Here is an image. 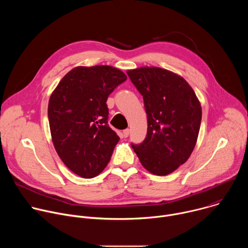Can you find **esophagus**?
Listing matches in <instances>:
<instances>
[{"label": "esophagus", "mask_w": 248, "mask_h": 248, "mask_svg": "<svg viewBox=\"0 0 248 248\" xmlns=\"http://www.w3.org/2000/svg\"><path fill=\"white\" fill-rule=\"evenodd\" d=\"M123 135H124V138H126V137L129 135V129H128V128L124 129V130L123 131Z\"/></svg>", "instance_id": "34e87169"}]
</instances>
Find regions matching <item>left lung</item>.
<instances>
[{
	"mask_svg": "<svg viewBox=\"0 0 248 248\" xmlns=\"http://www.w3.org/2000/svg\"><path fill=\"white\" fill-rule=\"evenodd\" d=\"M126 74L143 96L148 124L143 142L131 147L147 170L167 175L185 164L195 147L200 103L190 85L170 70L144 66Z\"/></svg>",
	"mask_w": 248,
	"mask_h": 248,
	"instance_id": "obj_1",
	"label": "left lung"
}]
</instances>
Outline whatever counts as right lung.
<instances>
[{
    "instance_id": "right-lung-1",
    "label": "right lung",
    "mask_w": 248,
    "mask_h": 248,
    "mask_svg": "<svg viewBox=\"0 0 248 248\" xmlns=\"http://www.w3.org/2000/svg\"><path fill=\"white\" fill-rule=\"evenodd\" d=\"M125 80L122 70L110 65L78 66L50 97L48 118L55 149L63 164L82 178L98 175L119 142L108 124L106 102Z\"/></svg>"
}]
</instances>
